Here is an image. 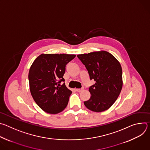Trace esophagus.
<instances>
[{"mask_svg": "<svg viewBox=\"0 0 150 150\" xmlns=\"http://www.w3.org/2000/svg\"><path fill=\"white\" fill-rule=\"evenodd\" d=\"M82 90H83V88H79V89H76V91L77 92H81Z\"/></svg>", "mask_w": 150, "mask_h": 150, "instance_id": "34e87169", "label": "esophagus"}]
</instances>
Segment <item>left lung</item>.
I'll return each mask as SVG.
<instances>
[{
  "mask_svg": "<svg viewBox=\"0 0 150 150\" xmlns=\"http://www.w3.org/2000/svg\"><path fill=\"white\" fill-rule=\"evenodd\" d=\"M77 57L87 69L90 79L96 81L89 88L91 97L84 101L85 105L95 112L109 109L122 88V69L119 62L106 51L78 54Z\"/></svg>",
  "mask_w": 150,
  "mask_h": 150,
  "instance_id": "left-lung-1",
  "label": "left lung"
}]
</instances>
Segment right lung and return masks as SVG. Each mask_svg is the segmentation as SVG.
Here are the masks:
<instances>
[{"instance_id": "obj_1", "label": "right lung", "mask_w": 150, "mask_h": 150, "mask_svg": "<svg viewBox=\"0 0 150 150\" xmlns=\"http://www.w3.org/2000/svg\"><path fill=\"white\" fill-rule=\"evenodd\" d=\"M75 54H41L31 65L28 79L31 96L46 113L57 114L66 108L72 93L63 83L66 65Z\"/></svg>"}]
</instances>
